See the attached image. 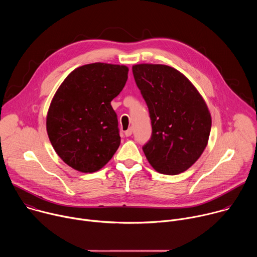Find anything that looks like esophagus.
Segmentation results:
<instances>
[{
  "label": "esophagus",
  "instance_id": "34e87169",
  "mask_svg": "<svg viewBox=\"0 0 257 257\" xmlns=\"http://www.w3.org/2000/svg\"><path fill=\"white\" fill-rule=\"evenodd\" d=\"M124 133H125V135H126L127 137H128V136H131V135H132V133H133V129L130 127V128H129L128 130H126Z\"/></svg>",
  "mask_w": 257,
  "mask_h": 257
}]
</instances>
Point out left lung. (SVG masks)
<instances>
[{
	"label": "left lung",
	"mask_w": 257,
	"mask_h": 257,
	"mask_svg": "<svg viewBox=\"0 0 257 257\" xmlns=\"http://www.w3.org/2000/svg\"><path fill=\"white\" fill-rule=\"evenodd\" d=\"M133 76L149 107L152 136L142 150L159 173L177 175L189 169L207 145L211 118L205 101L178 70L139 64Z\"/></svg>",
	"instance_id": "obj_1"
}]
</instances>
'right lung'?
I'll use <instances>...</instances> for the list:
<instances>
[{
	"mask_svg": "<svg viewBox=\"0 0 257 257\" xmlns=\"http://www.w3.org/2000/svg\"><path fill=\"white\" fill-rule=\"evenodd\" d=\"M126 66L92 63L72 71L57 90L47 116V131L58 156L82 173L101 169L120 142L111 101L128 79Z\"/></svg>",
	"mask_w": 257,
	"mask_h": 257,
	"instance_id": "right-lung-1",
	"label": "right lung"
}]
</instances>
